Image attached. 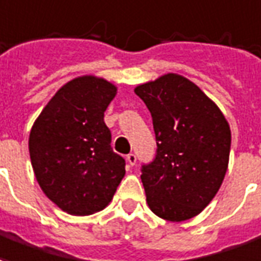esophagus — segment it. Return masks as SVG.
I'll return each instance as SVG.
<instances>
[{"label":"esophagus","mask_w":261,"mask_h":261,"mask_svg":"<svg viewBox=\"0 0 261 261\" xmlns=\"http://www.w3.org/2000/svg\"><path fill=\"white\" fill-rule=\"evenodd\" d=\"M125 159H127V163L130 166H136L137 156L134 155V153H128V155L125 156Z\"/></svg>","instance_id":"1"}]
</instances>
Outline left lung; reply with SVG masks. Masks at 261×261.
<instances>
[{"mask_svg":"<svg viewBox=\"0 0 261 261\" xmlns=\"http://www.w3.org/2000/svg\"><path fill=\"white\" fill-rule=\"evenodd\" d=\"M149 109L155 159L141 169L146 202L160 219H192L212 202L228 167L231 130L209 96L169 73L134 90Z\"/></svg>","mask_w":261,"mask_h":261,"instance_id":"1","label":"left lung"}]
</instances>
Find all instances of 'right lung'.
<instances>
[{
    "label": "right lung",
    "mask_w": 261,
    "mask_h": 261,
    "mask_svg": "<svg viewBox=\"0 0 261 261\" xmlns=\"http://www.w3.org/2000/svg\"><path fill=\"white\" fill-rule=\"evenodd\" d=\"M112 83L77 77L58 90L30 131L29 152L44 194L63 212L87 216L108 206L125 174L103 121Z\"/></svg>",
    "instance_id": "add662e5"
}]
</instances>
